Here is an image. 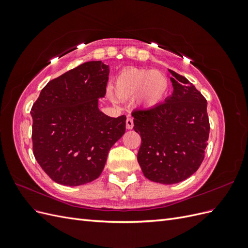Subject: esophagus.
I'll list each match as a JSON object with an SVG mask.
<instances>
[{"instance_id": "34e87169", "label": "esophagus", "mask_w": 248, "mask_h": 248, "mask_svg": "<svg viewBox=\"0 0 248 248\" xmlns=\"http://www.w3.org/2000/svg\"><path fill=\"white\" fill-rule=\"evenodd\" d=\"M126 128L127 129H132L133 128V120L129 117L126 119Z\"/></svg>"}]
</instances>
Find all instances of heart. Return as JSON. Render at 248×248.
<instances>
[{"mask_svg": "<svg viewBox=\"0 0 248 248\" xmlns=\"http://www.w3.org/2000/svg\"><path fill=\"white\" fill-rule=\"evenodd\" d=\"M169 81L158 70L142 68L124 69L115 81V92L120 99L138 97V101L144 108H153L159 104L166 96Z\"/></svg>", "mask_w": 248, "mask_h": 248, "instance_id": "b5f03b06", "label": "heart"}]
</instances>
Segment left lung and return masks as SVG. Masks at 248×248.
<instances>
[{
  "label": "left lung",
  "mask_w": 248,
  "mask_h": 248,
  "mask_svg": "<svg viewBox=\"0 0 248 248\" xmlns=\"http://www.w3.org/2000/svg\"><path fill=\"white\" fill-rule=\"evenodd\" d=\"M169 72L172 94L132 111L133 129L141 138L138 161L147 179L161 184L179 183L198 170L210 131L205 97L186 78Z\"/></svg>",
  "instance_id": "8db88e82"
}]
</instances>
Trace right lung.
Instances as JSON below:
<instances>
[{
    "label": "right lung",
    "mask_w": 248,
    "mask_h": 248,
    "mask_svg": "<svg viewBox=\"0 0 248 248\" xmlns=\"http://www.w3.org/2000/svg\"><path fill=\"white\" fill-rule=\"evenodd\" d=\"M108 66L81 64L50 80L31 109L33 153L55 182L78 186L98 178L109 149L125 133L126 117L98 108L106 95Z\"/></svg>",
    "instance_id": "add662e5"
}]
</instances>
